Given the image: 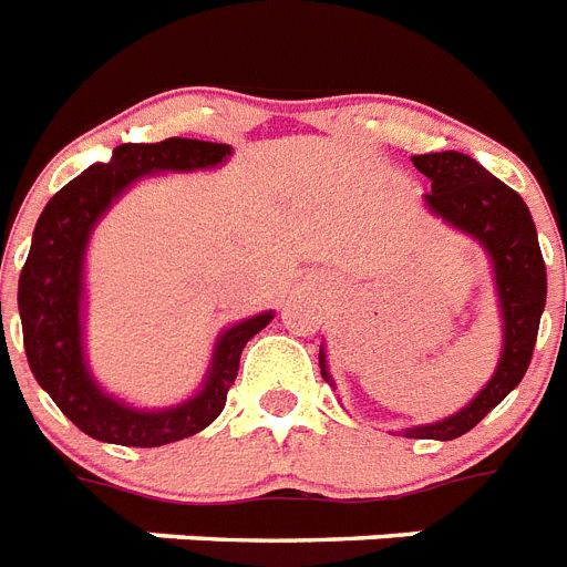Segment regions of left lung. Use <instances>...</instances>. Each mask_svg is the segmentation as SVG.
I'll return each mask as SVG.
<instances>
[{
  "instance_id": "left-lung-1",
  "label": "left lung",
  "mask_w": 567,
  "mask_h": 567,
  "mask_svg": "<svg viewBox=\"0 0 567 567\" xmlns=\"http://www.w3.org/2000/svg\"><path fill=\"white\" fill-rule=\"evenodd\" d=\"M412 166L430 178V193L424 196L436 216L474 237L486 248L495 269L501 316H504V351L495 374L480 395L465 404L456 415L404 430L410 439H451L463 436L477 427L488 412L495 410L520 383L533 348H536L538 321L545 312L547 271L538 248L536 225L524 198L504 181H497L474 157L463 152H436V155H415ZM321 378L330 380L324 365V351L319 354Z\"/></svg>"
}]
</instances>
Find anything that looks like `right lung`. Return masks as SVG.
Masks as SVG:
<instances>
[{"instance_id": "1", "label": "right lung", "mask_w": 567, "mask_h": 567, "mask_svg": "<svg viewBox=\"0 0 567 567\" xmlns=\"http://www.w3.org/2000/svg\"><path fill=\"white\" fill-rule=\"evenodd\" d=\"M230 146L205 140L169 137L163 143H122L107 163H93L79 178L58 189L31 237L29 260L20 271L22 342L31 374L49 392L58 410L99 442L125 447H161L205 430L228 401L239 371V354L275 312L239 321L216 339L205 386L198 395L169 410H134L102 392L84 360V255L87 239L104 210L155 172L213 169L228 161Z\"/></svg>"}]
</instances>
